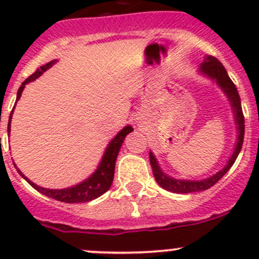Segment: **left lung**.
Wrapping results in <instances>:
<instances>
[{
	"instance_id": "obj_1",
	"label": "left lung",
	"mask_w": 259,
	"mask_h": 259,
	"mask_svg": "<svg viewBox=\"0 0 259 259\" xmlns=\"http://www.w3.org/2000/svg\"><path fill=\"white\" fill-rule=\"evenodd\" d=\"M198 71H199V74L208 77V79L215 81V83L219 86V89L226 94L227 99H228L229 104H231L232 111H233L234 115V124H236L237 129V142L236 145H234L233 153L229 156L228 161H227V164L224 165V168H222L221 170L217 171L213 176L200 180L177 179L168 176V174L160 168V165H159L158 160H156L153 151H149V160H150V165L151 169H153L154 178H155L156 183H158L163 189L171 193H178V194L202 192V190H207L209 189L210 187H213V185L215 184L218 180H221L222 177L232 168V165H233L234 161H236L237 156H238L239 151H241L243 139H244V116H243L242 111L241 98H239V94L236 85L233 83V81L229 79L228 74H227V70L224 69V66L221 64V61H219L218 59L207 55V56L204 57V61L200 64V67Z\"/></svg>"
}]
</instances>
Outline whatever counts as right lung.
Here are the masks:
<instances>
[{
  "instance_id": "obj_1",
  "label": "right lung",
  "mask_w": 259,
  "mask_h": 259,
  "mask_svg": "<svg viewBox=\"0 0 259 259\" xmlns=\"http://www.w3.org/2000/svg\"><path fill=\"white\" fill-rule=\"evenodd\" d=\"M57 62V60H52V61L48 62V64L42 65L40 69L36 70L31 76H28L27 79L22 82V85L20 86L17 91V98L16 101L20 100L21 94H22L23 89H25L26 83L31 82V81H35L37 77H40L46 70H49L52 65H55ZM16 106V104H15ZM15 106L12 109L11 114H10V120H9V127H7V132L10 134V130H11V119H12V114H14ZM133 126L132 125H126V126L122 127L119 133L111 139V142L109 143L108 146H106L105 151H104V155L101 158L100 163H99L98 168L96 170L91 174L89 178H86L82 182H80L79 184L72 185L70 188H64V189H49V188H44L40 187V185L35 184L33 182H31L25 174H22V171L17 168L16 164L14 163L15 168L17 169L18 174L22 177L28 184L31 185L32 188H35L37 192L42 193L46 197L52 198V199H56L59 202H64V203H85V202H90V200L96 199L100 195H103L104 193L108 192L110 189L111 184H113L114 180V171H115V163H116V158L117 154H119L120 148H121L122 143H124L125 137H126L129 133L133 132Z\"/></svg>"
}]
</instances>
